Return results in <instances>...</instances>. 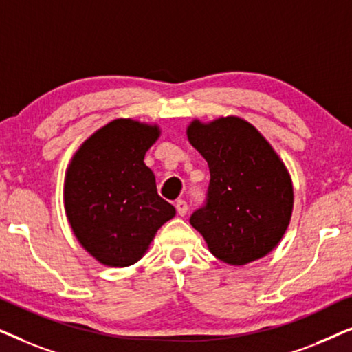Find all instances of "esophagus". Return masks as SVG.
Segmentation results:
<instances>
[{
	"label": "esophagus",
	"mask_w": 352,
	"mask_h": 352,
	"mask_svg": "<svg viewBox=\"0 0 352 352\" xmlns=\"http://www.w3.org/2000/svg\"><path fill=\"white\" fill-rule=\"evenodd\" d=\"M175 206H176L177 214H179V216H184L187 213V210H189V206H187V204H186L184 200H177L176 204H175Z\"/></svg>",
	"instance_id": "1"
}]
</instances>
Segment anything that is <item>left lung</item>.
I'll use <instances>...</instances> for the list:
<instances>
[{
  "instance_id": "1",
  "label": "left lung",
  "mask_w": 352,
  "mask_h": 352,
  "mask_svg": "<svg viewBox=\"0 0 352 352\" xmlns=\"http://www.w3.org/2000/svg\"><path fill=\"white\" fill-rule=\"evenodd\" d=\"M187 139L210 168L206 204L190 224L221 261L243 266L271 253L290 224L293 186L285 165L252 123L194 120Z\"/></svg>"
}]
</instances>
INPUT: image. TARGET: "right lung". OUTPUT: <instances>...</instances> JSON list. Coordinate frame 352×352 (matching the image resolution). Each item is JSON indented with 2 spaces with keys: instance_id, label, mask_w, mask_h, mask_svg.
Segmentation results:
<instances>
[{
  "instance_id": "1",
  "label": "right lung",
  "mask_w": 352,
  "mask_h": 352,
  "mask_svg": "<svg viewBox=\"0 0 352 352\" xmlns=\"http://www.w3.org/2000/svg\"><path fill=\"white\" fill-rule=\"evenodd\" d=\"M158 136L157 124L117 118L86 139L67 168V219L81 247L100 264L138 263L157 230L176 214L157 194L155 176L144 163Z\"/></svg>"
}]
</instances>
